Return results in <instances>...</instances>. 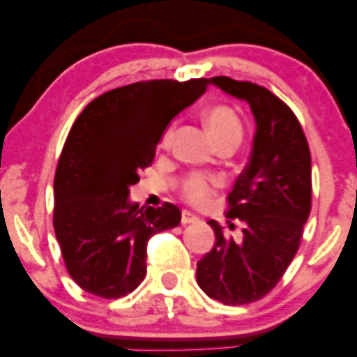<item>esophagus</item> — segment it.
<instances>
[{
	"label": "esophagus",
	"instance_id": "esophagus-1",
	"mask_svg": "<svg viewBox=\"0 0 357 357\" xmlns=\"http://www.w3.org/2000/svg\"><path fill=\"white\" fill-rule=\"evenodd\" d=\"M196 221H199V218H198V216H196V215H192L191 211L184 210V211L181 213V223H183V225L196 223Z\"/></svg>",
	"mask_w": 357,
	"mask_h": 357
}]
</instances>
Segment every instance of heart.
Returning a JSON list of instances; mask_svg holds the SVG:
<instances>
[{"instance_id":"obj_1","label":"heart","mask_w":357,"mask_h":357,"mask_svg":"<svg viewBox=\"0 0 357 357\" xmlns=\"http://www.w3.org/2000/svg\"><path fill=\"white\" fill-rule=\"evenodd\" d=\"M203 122L206 126L210 136L215 141H220L221 137L228 136V134H241V124L233 112L227 105H211L204 110ZM171 137H173V127L166 130L165 136L161 139L162 146H169ZM184 198L188 202L195 204H203L208 202L211 191H213V181L203 178L202 174H192L184 183Z\"/></svg>"}]
</instances>
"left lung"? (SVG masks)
I'll return each instance as SVG.
<instances>
[{
    "mask_svg": "<svg viewBox=\"0 0 357 357\" xmlns=\"http://www.w3.org/2000/svg\"><path fill=\"white\" fill-rule=\"evenodd\" d=\"M210 84L247 102L255 136L228 195L227 216L243 221V236L227 240L218 221H208L216 241L196 264V282L221 304L243 305L267 296L296 257L312 198L310 151L297 117L270 90L228 77Z\"/></svg>",
    "mask_w": 357,
    "mask_h": 357,
    "instance_id": "left-lung-1",
    "label": "left lung"
}]
</instances>
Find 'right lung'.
I'll use <instances>...</instances> for the list:
<instances>
[{
    "instance_id": "add662e5",
    "label": "right lung",
    "mask_w": 357,
    "mask_h": 357,
    "mask_svg": "<svg viewBox=\"0 0 357 357\" xmlns=\"http://www.w3.org/2000/svg\"><path fill=\"white\" fill-rule=\"evenodd\" d=\"M208 79L147 80L102 93L82 110L56 166L53 227L68 273L85 292L119 298L146 277L147 241L178 227L176 204L129 199L167 126L203 96Z\"/></svg>"
}]
</instances>
